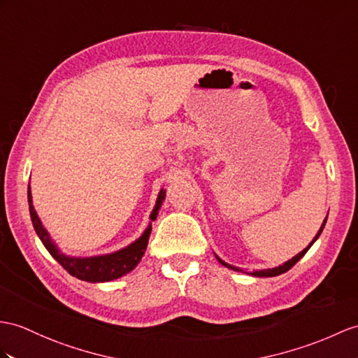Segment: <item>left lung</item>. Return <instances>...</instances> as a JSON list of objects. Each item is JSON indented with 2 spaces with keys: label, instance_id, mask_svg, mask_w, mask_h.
<instances>
[{
  "label": "left lung",
  "instance_id": "obj_1",
  "mask_svg": "<svg viewBox=\"0 0 358 358\" xmlns=\"http://www.w3.org/2000/svg\"><path fill=\"white\" fill-rule=\"evenodd\" d=\"M325 223H327V219L324 220V223H322V226H320V229H319V232H317L316 237L313 238V241L310 243V245H308L307 248H305V249L301 252V254H298V255H296V257H293L290 261H287V263H284V264H282V266H280V267H275V268H267V270H259V272H254V273H250V275H254V276H276V275H281V273L287 272V270H290V268H292V267H293L296 263H298V261H299V259H301V258H302L305 254H307V250L311 248L313 243H315V241L319 238L320 232L324 231V226H325ZM217 259H219L220 263H222L223 266L228 267V268L237 270V272H243L241 268H238V267H234V266H231V264H228V263H224V261H223V259H220L219 257H217ZM245 273H246V272H245Z\"/></svg>",
  "mask_w": 358,
  "mask_h": 358
}]
</instances>
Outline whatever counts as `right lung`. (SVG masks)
I'll list each match as a JSON object with an SVG mask.
<instances>
[{"label": "right lung", "instance_id": "add662e5", "mask_svg": "<svg viewBox=\"0 0 358 358\" xmlns=\"http://www.w3.org/2000/svg\"><path fill=\"white\" fill-rule=\"evenodd\" d=\"M27 196H29L30 217H31L34 231H36L38 237L43 243V246L47 248L51 257H53L69 275H73V276L78 278V280L88 281V282H106V281L117 280V278L129 273L130 270H134L136 267L139 259L143 258L144 250L147 248V243H149L152 226H149V228L145 229V232L135 243H132V245L127 246L126 249H121V250L115 252V254L91 257V258H71V257L60 254V250L56 248L55 243L51 241L48 232L43 229L39 217H38L36 211H34L33 203H31L30 187L27 191ZM164 199H165V191L161 189L158 200H156V206L150 215L152 222L156 219V215H158V209L161 208V203Z\"/></svg>", "mask_w": 358, "mask_h": 358}]
</instances>
